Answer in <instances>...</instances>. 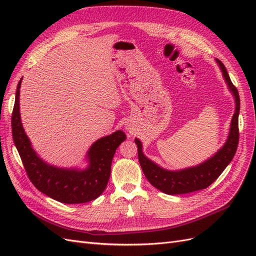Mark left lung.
I'll list each match as a JSON object with an SVG mask.
<instances>
[{
    "label": "left lung",
    "instance_id": "left-lung-1",
    "mask_svg": "<svg viewBox=\"0 0 256 256\" xmlns=\"http://www.w3.org/2000/svg\"><path fill=\"white\" fill-rule=\"evenodd\" d=\"M216 62L221 69L230 92L235 98V112L230 120V132L226 143L218 152L196 166L171 171V170L161 168L147 158L142 152V142L138 138H134L138 146V161H140V166L145 177L154 188L166 193V194H184V193L206 189L221 175L224 168L230 164L232 159L235 156L239 140L238 115L240 110V99L238 90L232 83L226 66L219 60H216Z\"/></svg>",
    "mask_w": 256,
    "mask_h": 256
}]
</instances>
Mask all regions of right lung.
Wrapping results in <instances>:
<instances>
[{"mask_svg": "<svg viewBox=\"0 0 256 256\" xmlns=\"http://www.w3.org/2000/svg\"><path fill=\"white\" fill-rule=\"evenodd\" d=\"M18 83L12 115L14 143L21 157L30 180L40 192L65 204L86 203L97 198L104 191L111 174V164L115 150L126 134L122 130L100 138L92 144L85 159L88 166L60 168L42 160L34 150L23 129L20 116V88Z\"/></svg>", "mask_w": 256, "mask_h": 256, "instance_id": "1", "label": "right lung"}]
</instances>
